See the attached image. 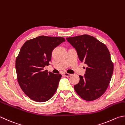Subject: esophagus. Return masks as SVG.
<instances>
[{
  "label": "esophagus",
  "mask_w": 125,
  "mask_h": 125,
  "mask_svg": "<svg viewBox=\"0 0 125 125\" xmlns=\"http://www.w3.org/2000/svg\"><path fill=\"white\" fill-rule=\"evenodd\" d=\"M64 75L67 77H69L71 76V74H70V73H64Z\"/></svg>",
  "instance_id": "obj_1"
}]
</instances>
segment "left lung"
<instances>
[{
    "instance_id": "left-lung-1",
    "label": "left lung",
    "mask_w": 125,
    "mask_h": 125,
    "mask_svg": "<svg viewBox=\"0 0 125 125\" xmlns=\"http://www.w3.org/2000/svg\"><path fill=\"white\" fill-rule=\"evenodd\" d=\"M67 41L77 51L79 60L87 65L84 76L74 86L82 99H97L106 91L111 80L114 65L109 51L104 43L89 35L67 37Z\"/></svg>"
}]
</instances>
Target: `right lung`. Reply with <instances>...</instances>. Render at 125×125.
Instances as JSON below:
<instances>
[{
	"instance_id": "obj_1",
	"label": "right lung",
	"mask_w": 125,
	"mask_h": 125,
	"mask_svg": "<svg viewBox=\"0 0 125 125\" xmlns=\"http://www.w3.org/2000/svg\"><path fill=\"white\" fill-rule=\"evenodd\" d=\"M65 41L62 37L40 36L26 41L16 59L18 83L26 95L38 102L52 97L62 75L43 70L54 49Z\"/></svg>"
}]
</instances>
